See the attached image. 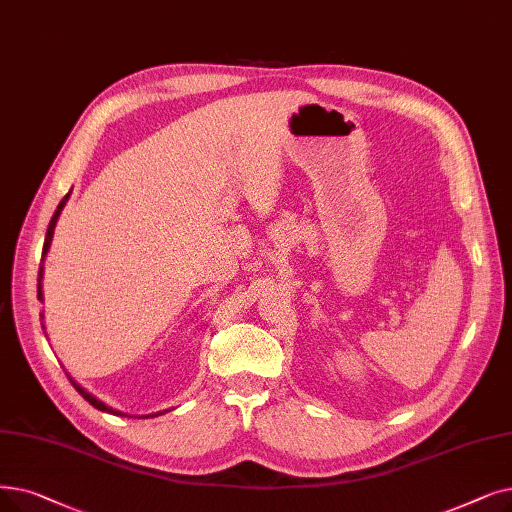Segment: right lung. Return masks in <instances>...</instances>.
<instances>
[{"label":"right lung","mask_w":512,"mask_h":512,"mask_svg":"<svg viewBox=\"0 0 512 512\" xmlns=\"http://www.w3.org/2000/svg\"><path fill=\"white\" fill-rule=\"evenodd\" d=\"M71 194V192H69ZM69 194H66L64 198H62V201H60V205H58V209L54 211V215H52V219H50V226H48V232H46V242H43V255H46L48 253V249H50V242H52V236H54V228H56V221H58V215H60V211H62V207L66 205V201H69ZM41 278H43V268H41V265H39V276H37V299L41 301L43 299V295H41ZM69 381H71V385L81 393V397L85 399V402H90L94 408H98V410H102V412H108V414H121L119 410H113V408H108L106 404H102L100 402V399H96L92 393H87L83 387H79L73 379H71V376H69ZM123 416V414H121ZM154 416H157V414H154Z\"/></svg>","instance_id":"1"}]
</instances>
